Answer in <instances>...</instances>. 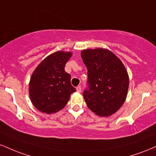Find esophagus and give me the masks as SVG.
Returning a JSON list of instances; mask_svg holds the SVG:
<instances>
[{
    "label": "esophagus",
    "instance_id": "34e87169",
    "mask_svg": "<svg viewBox=\"0 0 156 156\" xmlns=\"http://www.w3.org/2000/svg\"><path fill=\"white\" fill-rule=\"evenodd\" d=\"M76 90H77V92H81V86H80V85L78 86V87H76Z\"/></svg>",
    "mask_w": 156,
    "mask_h": 156
}]
</instances>
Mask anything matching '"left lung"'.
I'll use <instances>...</instances> for the list:
<instances>
[{
	"instance_id": "8db88e82",
	"label": "left lung",
	"mask_w": 156,
	"mask_h": 156,
	"mask_svg": "<svg viewBox=\"0 0 156 156\" xmlns=\"http://www.w3.org/2000/svg\"><path fill=\"white\" fill-rule=\"evenodd\" d=\"M81 58L88 76V87L83 92L86 103L97 115L108 117L117 112L126 99L128 72L119 58L108 50H84Z\"/></svg>"
}]
</instances>
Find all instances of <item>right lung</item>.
Masks as SVG:
<instances>
[{
    "mask_svg": "<svg viewBox=\"0 0 156 156\" xmlns=\"http://www.w3.org/2000/svg\"><path fill=\"white\" fill-rule=\"evenodd\" d=\"M70 52L58 51L48 55L32 74L29 94L33 105L40 112L53 114L67 105L76 89L71 85L70 75L64 70Z\"/></svg>",
    "mask_w": 156,
    "mask_h": 156,
    "instance_id": "right-lung-1",
    "label": "right lung"
}]
</instances>
